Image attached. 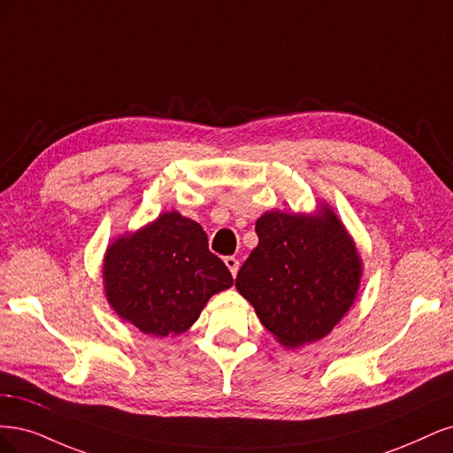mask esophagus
I'll list each match as a JSON object with an SVG mask.
<instances>
[{"instance_id": "1", "label": "esophagus", "mask_w": 453, "mask_h": 453, "mask_svg": "<svg viewBox=\"0 0 453 453\" xmlns=\"http://www.w3.org/2000/svg\"><path fill=\"white\" fill-rule=\"evenodd\" d=\"M226 261V265H227V269H229V273L233 274V276H237V271H239V259H235V257H226L224 259Z\"/></svg>"}]
</instances>
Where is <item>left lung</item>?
<instances>
[{"label": "left lung", "mask_w": 453, "mask_h": 453, "mask_svg": "<svg viewBox=\"0 0 453 453\" xmlns=\"http://www.w3.org/2000/svg\"><path fill=\"white\" fill-rule=\"evenodd\" d=\"M257 246L235 286L282 346L324 339L357 297L363 264L327 205L314 214L271 211L256 222Z\"/></svg>", "instance_id": "8db88e82"}]
</instances>
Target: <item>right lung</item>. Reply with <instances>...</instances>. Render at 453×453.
Wrapping results in <instances>:
<instances>
[{
  "label": "right lung",
  "mask_w": 453,
  "mask_h": 453,
  "mask_svg": "<svg viewBox=\"0 0 453 453\" xmlns=\"http://www.w3.org/2000/svg\"><path fill=\"white\" fill-rule=\"evenodd\" d=\"M231 286L229 269L209 250L207 233L177 211L119 237L104 259L112 311L154 337L188 331L207 301Z\"/></svg>",
  "instance_id": "right-lung-1"
}]
</instances>
